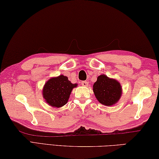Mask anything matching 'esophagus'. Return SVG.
Instances as JSON below:
<instances>
[{"label":"esophagus","mask_w":159,"mask_h":159,"mask_svg":"<svg viewBox=\"0 0 159 159\" xmlns=\"http://www.w3.org/2000/svg\"><path fill=\"white\" fill-rule=\"evenodd\" d=\"M81 85L83 86H84V87H86V86L88 85V82L85 81V80H83V81H82V83H81Z\"/></svg>","instance_id":"obj_1"}]
</instances>
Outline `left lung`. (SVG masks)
Returning a JSON list of instances; mask_svg holds the SVG:
<instances>
[{
    "label": "left lung",
    "instance_id": "left-lung-1",
    "mask_svg": "<svg viewBox=\"0 0 159 159\" xmlns=\"http://www.w3.org/2000/svg\"><path fill=\"white\" fill-rule=\"evenodd\" d=\"M93 92L99 102L105 106H112L120 100L122 89L117 80L111 79L104 74L97 77L93 85Z\"/></svg>",
    "mask_w": 159,
    "mask_h": 159
}]
</instances>
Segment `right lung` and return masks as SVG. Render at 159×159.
I'll list each match as a JSON object with an SVG mask.
<instances>
[{
    "instance_id": "obj_1",
    "label": "right lung",
    "mask_w": 159,
    "mask_h": 159,
    "mask_svg": "<svg viewBox=\"0 0 159 159\" xmlns=\"http://www.w3.org/2000/svg\"><path fill=\"white\" fill-rule=\"evenodd\" d=\"M77 85V83L73 84L63 75L51 78L43 88V98L52 107L60 108L67 103L72 89Z\"/></svg>"
}]
</instances>
